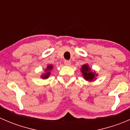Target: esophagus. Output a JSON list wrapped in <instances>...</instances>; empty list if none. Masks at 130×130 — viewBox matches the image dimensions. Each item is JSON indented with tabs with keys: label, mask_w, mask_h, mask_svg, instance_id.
<instances>
[{
	"label": "esophagus",
	"mask_w": 130,
	"mask_h": 130,
	"mask_svg": "<svg viewBox=\"0 0 130 130\" xmlns=\"http://www.w3.org/2000/svg\"><path fill=\"white\" fill-rule=\"evenodd\" d=\"M64 64H65V65H67V66H69V65H70V64H71V61H69V60H65V61H64Z\"/></svg>",
	"instance_id": "34e87169"
}]
</instances>
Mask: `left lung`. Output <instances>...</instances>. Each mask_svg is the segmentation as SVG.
Masks as SVG:
<instances>
[{"mask_svg": "<svg viewBox=\"0 0 130 130\" xmlns=\"http://www.w3.org/2000/svg\"><path fill=\"white\" fill-rule=\"evenodd\" d=\"M90 70H90V68L89 67L88 65H87V64L84 65L82 67V69H81V71H82V74H83L84 78L89 81L92 80L97 75V74L95 75V73L92 72Z\"/></svg>", "mask_w": 130, "mask_h": 130, "instance_id": "1", "label": "left lung"}]
</instances>
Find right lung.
Masks as SVG:
<instances>
[{"label": "right lung", "mask_w": 130, "mask_h": 130, "mask_svg": "<svg viewBox=\"0 0 130 130\" xmlns=\"http://www.w3.org/2000/svg\"><path fill=\"white\" fill-rule=\"evenodd\" d=\"M52 69H53V66L52 65H48V67H47V69H46V71H47L46 73H44V75H43L41 76V77L43 78H47L48 77L50 76V70H52Z\"/></svg>", "instance_id": "right-lung-1"}]
</instances>
